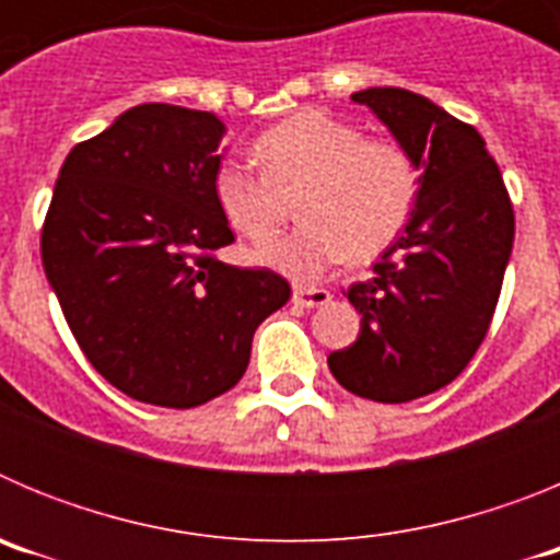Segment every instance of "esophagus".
<instances>
[{
	"label": "esophagus",
	"instance_id": "1",
	"mask_svg": "<svg viewBox=\"0 0 560 560\" xmlns=\"http://www.w3.org/2000/svg\"><path fill=\"white\" fill-rule=\"evenodd\" d=\"M291 303L300 308H319V305L330 303V291L325 289H311V285H296L291 294Z\"/></svg>",
	"mask_w": 560,
	"mask_h": 560
}]
</instances>
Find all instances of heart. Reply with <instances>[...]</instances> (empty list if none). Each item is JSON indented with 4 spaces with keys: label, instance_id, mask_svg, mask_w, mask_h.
Returning <instances> with one entry per match:
<instances>
[{
    "label": "heart",
    "instance_id": "obj_1",
    "mask_svg": "<svg viewBox=\"0 0 560 560\" xmlns=\"http://www.w3.org/2000/svg\"><path fill=\"white\" fill-rule=\"evenodd\" d=\"M255 153L264 173L241 160L219 162L212 199L237 235L264 241L280 221V196L303 190L294 207L303 226L252 252V260L294 280H316L348 257L381 255L418 205L420 176L407 148L316 108L260 133Z\"/></svg>",
    "mask_w": 560,
    "mask_h": 560
}]
</instances>
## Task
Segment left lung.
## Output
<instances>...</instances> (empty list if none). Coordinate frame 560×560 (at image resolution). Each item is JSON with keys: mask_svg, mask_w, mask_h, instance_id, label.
Segmentation results:
<instances>
[{"mask_svg": "<svg viewBox=\"0 0 560 560\" xmlns=\"http://www.w3.org/2000/svg\"><path fill=\"white\" fill-rule=\"evenodd\" d=\"M420 171L418 205L375 277L348 289L359 339L328 355L341 387L407 404L446 387L482 345L513 249L511 196L474 126L409 89L355 92Z\"/></svg>", "mask_w": 560, "mask_h": 560, "instance_id": "obj_1", "label": "left lung"}]
</instances>
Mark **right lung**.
<instances>
[{"instance_id": "add662e5", "label": "right lung", "mask_w": 560, "mask_h": 560, "mask_svg": "<svg viewBox=\"0 0 560 560\" xmlns=\"http://www.w3.org/2000/svg\"><path fill=\"white\" fill-rule=\"evenodd\" d=\"M226 126L142 103L69 151L42 264L92 368L142 404L190 409L246 373L252 336L289 303L269 269L212 255L235 241L212 199Z\"/></svg>"}]
</instances>
